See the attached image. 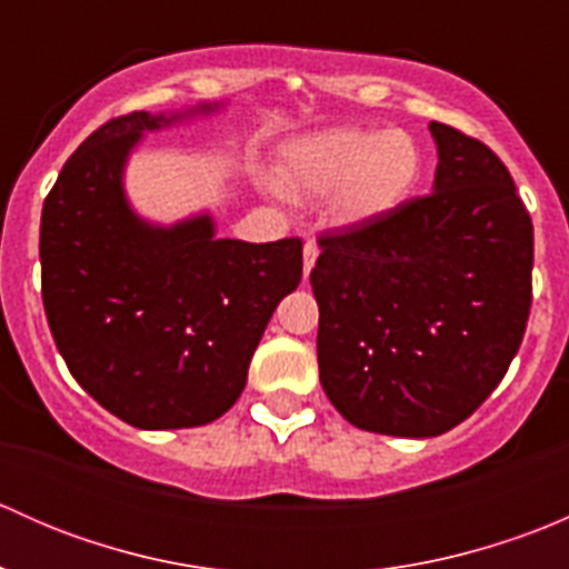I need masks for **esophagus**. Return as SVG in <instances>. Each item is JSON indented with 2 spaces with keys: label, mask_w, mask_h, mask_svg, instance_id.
<instances>
[{
  "label": "esophagus",
  "mask_w": 569,
  "mask_h": 569,
  "mask_svg": "<svg viewBox=\"0 0 569 569\" xmlns=\"http://www.w3.org/2000/svg\"><path fill=\"white\" fill-rule=\"evenodd\" d=\"M317 256H319V244H317V242H311V239H308L306 248H302V269H306V274L311 272L313 263H317Z\"/></svg>",
  "instance_id": "obj_1"
}]
</instances>
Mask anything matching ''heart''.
<instances>
[{"instance_id": "heart-1", "label": "heart", "mask_w": 569, "mask_h": 569, "mask_svg": "<svg viewBox=\"0 0 569 569\" xmlns=\"http://www.w3.org/2000/svg\"><path fill=\"white\" fill-rule=\"evenodd\" d=\"M421 176V151L399 129L313 131L289 142L280 178L291 192L332 194V214L341 222H371L399 209Z\"/></svg>"}]
</instances>
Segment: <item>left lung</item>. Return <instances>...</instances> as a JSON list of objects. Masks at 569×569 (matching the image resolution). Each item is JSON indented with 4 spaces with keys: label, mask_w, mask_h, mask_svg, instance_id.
Wrapping results in <instances>:
<instances>
[{
    "label": "left lung",
    "mask_w": 569,
    "mask_h": 569,
    "mask_svg": "<svg viewBox=\"0 0 569 569\" xmlns=\"http://www.w3.org/2000/svg\"><path fill=\"white\" fill-rule=\"evenodd\" d=\"M432 194L327 231L311 269L319 380L352 427L435 438L496 391L531 308L533 228L485 142L429 123Z\"/></svg>",
    "instance_id": "8db88e82"
}]
</instances>
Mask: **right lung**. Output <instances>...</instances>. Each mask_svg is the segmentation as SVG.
<instances>
[{
    "label": "right lung",
    "mask_w": 569,
    "mask_h": 569,
    "mask_svg": "<svg viewBox=\"0 0 569 569\" xmlns=\"http://www.w3.org/2000/svg\"><path fill=\"white\" fill-rule=\"evenodd\" d=\"M222 107L109 120L68 159L40 214L57 349L73 380L137 429L203 427L231 410L274 308L302 278L300 239H220L209 211L162 226L126 194L146 134Z\"/></svg>",
    "instance_id": "add662e5"
}]
</instances>
